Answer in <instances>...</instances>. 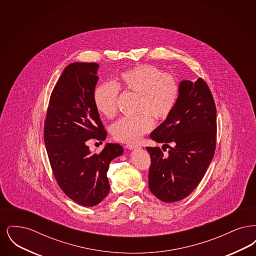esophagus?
Returning a JSON list of instances; mask_svg holds the SVG:
<instances>
[{
    "label": "esophagus",
    "mask_w": 256,
    "mask_h": 256,
    "mask_svg": "<svg viewBox=\"0 0 256 256\" xmlns=\"http://www.w3.org/2000/svg\"><path fill=\"white\" fill-rule=\"evenodd\" d=\"M126 148L128 150H134V148H140L141 146L140 145H137V144H128L126 145Z\"/></svg>",
    "instance_id": "esophagus-1"
}]
</instances>
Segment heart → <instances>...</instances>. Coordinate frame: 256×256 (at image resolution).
<instances>
[{"label": "heart", "instance_id": "heart-1", "mask_svg": "<svg viewBox=\"0 0 256 256\" xmlns=\"http://www.w3.org/2000/svg\"><path fill=\"white\" fill-rule=\"evenodd\" d=\"M119 89L138 94L135 116L122 117L111 126V134L117 141L134 143L154 126V118L166 119L174 108L180 96L176 78L152 65H140L120 74L115 84L110 82L96 86L93 93L98 112L111 119L116 115ZM152 114L150 116V114Z\"/></svg>", "mask_w": 256, "mask_h": 256}]
</instances>
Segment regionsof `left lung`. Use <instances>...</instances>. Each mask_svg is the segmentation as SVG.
<instances>
[{"label": "left lung", "mask_w": 256, "mask_h": 256, "mask_svg": "<svg viewBox=\"0 0 256 256\" xmlns=\"http://www.w3.org/2000/svg\"><path fill=\"white\" fill-rule=\"evenodd\" d=\"M216 106L206 82L182 80L174 108L152 134L158 143H172L169 156L146 146L150 156L148 187L164 202L190 195L202 180L216 148ZM164 146V145H163Z\"/></svg>", "instance_id": "1"}]
</instances>
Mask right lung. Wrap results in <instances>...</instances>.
<instances>
[{"instance_id": "1", "label": "right lung", "mask_w": 256, "mask_h": 256, "mask_svg": "<svg viewBox=\"0 0 256 256\" xmlns=\"http://www.w3.org/2000/svg\"><path fill=\"white\" fill-rule=\"evenodd\" d=\"M98 67L74 62L63 70L50 98L44 126L50 164L61 190L87 207L97 206L110 193V162L124 152L119 144L106 143L100 154L86 145L91 138H106L93 100Z\"/></svg>"}]
</instances>
